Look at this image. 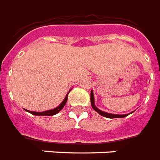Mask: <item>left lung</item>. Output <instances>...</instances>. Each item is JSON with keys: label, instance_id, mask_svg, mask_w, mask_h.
Wrapping results in <instances>:
<instances>
[{"label": "left lung", "instance_id": "left-lung-1", "mask_svg": "<svg viewBox=\"0 0 160 160\" xmlns=\"http://www.w3.org/2000/svg\"><path fill=\"white\" fill-rule=\"evenodd\" d=\"M90 103H91V106L95 111L98 112L100 115L102 116H105L106 118H109V119H114V118H124V117H126L128 114H109V113H106V112H104L102 110H100L98 108H96L95 105V103H94V95H93V92L91 91L90 93Z\"/></svg>", "mask_w": 160, "mask_h": 160}]
</instances>
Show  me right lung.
<instances>
[{
	"label": "right lung",
	"mask_w": 160,
	"mask_h": 160,
	"mask_svg": "<svg viewBox=\"0 0 160 160\" xmlns=\"http://www.w3.org/2000/svg\"><path fill=\"white\" fill-rule=\"evenodd\" d=\"M68 94H69V93H68ZM68 94L66 95L65 100H63L62 103H61L59 106L56 107L55 109H51V110H47V111H44V112H33V111H28V110H26V111H28L29 113H31V114H34V115H43V116H45V115H50V116H51V115L56 114L57 113H59L61 109H62L63 107L65 106V105L66 104V102H67Z\"/></svg>",
	"instance_id": "right-lung-1"
}]
</instances>
